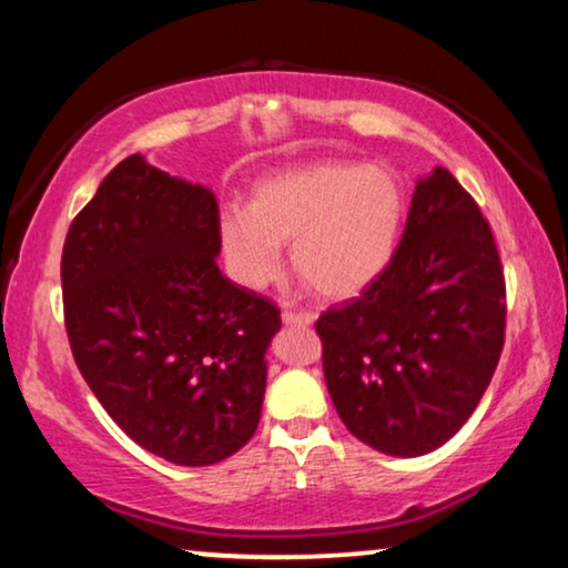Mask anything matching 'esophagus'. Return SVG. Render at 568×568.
Wrapping results in <instances>:
<instances>
[{"label":"esophagus","instance_id":"esophagus-1","mask_svg":"<svg viewBox=\"0 0 568 568\" xmlns=\"http://www.w3.org/2000/svg\"><path fill=\"white\" fill-rule=\"evenodd\" d=\"M314 322L316 316L308 312H283V324H288V327H312Z\"/></svg>","mask_w":568,"mask_h":568}]
</instances>
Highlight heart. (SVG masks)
Masks as SVG:
<instances>
[{
    "instance_id": "1",
    "label": "heart",
    "mask_w": 568,
    "mask_h": 568,
    "mask_svg": "<svg viewBox=\"0 0 568 568\" xmlns=\"http://www.w3.org/2000/svg\"><path fill=\"white\" fill-rule=\"evenodd\" d=\"M407 221V192L395 171L358 161H308L256 181L244 210H229L217 236L231 275L260 291L283 267L322 298L372 288L395 260Z\"/></svg>"
}]
</instances>
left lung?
Returning <instances> with one entry per match:
<instances>
[{
    "label": "left lung",
    "mask_w": 568,
    "mask_h": 568,
    "mask_svg": "<svg viewBox=\"0 0 568 568\" xmlns=\"http://www.w3.org/2000/svg\"><path fill=\"white\" fill-rule=\"evenodd\" d=\"M504 327V270L490 225L459 181L434 169L415 184L384 275L316 322L337 415L382 455H428L478 407Z\"/></svg>",
    "instance_id": "8db88e82"
}]
</instances>
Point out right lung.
<instances>
[{"mask_svg": "<svg viewBox=\"0 0 568 568\" xmlns=\"http://www.w3.org/2000/svg\"><path fill=\"white\" fill-rule=\"evenodd\" d=\"M207 186L124 158L67 233L64 324L98 403L142 449L205 467L260 426L280 308L217 270Z\"/></svg>", "mask_w": 568, "mask_h": 568, "instance_id": "right-lung-1", "label": "right lung"}]
</instances>
